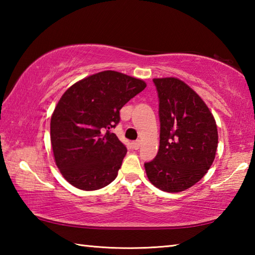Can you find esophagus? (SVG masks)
<instances>
[{"label": "esophagus", "mask_w": 255, "mask_h": 255, "mask_svg": "<svg viewBox=\"0 0 255 255\" xmlns=\"http://www.w3.org/2000/svg\"><path fill=\"white\" fill-rule=\"evenodd\" d=\"M131 145H132V148L133 149H138V148L140 147L141 143H140V140H135V141H132Z\"/></svg>", "instance_id": "34e87169"}]
</instances>
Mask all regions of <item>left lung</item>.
<instances>
[{"label": "left lung", "mask_w": 255, "mask_h": 255, "mask_svg": "<svg viewBox=\"0 0 255 255\" xmlns=\"http://www.w3.org/2000/svg\"><path fill=\"white\" fill-rule=\"evenodd\" d=\"M158 94L159 148L145 163L148 180L162 191L180 192L210 169L218 145L215 118L202 99L176 77L154 79Z\"/></svg>", "instance_id": "left-lung-1"}]
</instances>
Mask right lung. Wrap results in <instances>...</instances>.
I'll return each instance as SVG.
<instances>
[{
	"instance_id": "1",
	"label": "right lung",
	"mask_w": 255,
	"mask_h": 255,
	"mask_svg": "<svg viewBox=\"0 0 255 255\" xmlns=\"http://www.w3.org/2000/svg\"><path fill=\"white\" fill-rule=\"evenodd\" d=\"M145 88L139 79L103 71L66 90L51 116L50 140L67 182L92 191L117 178L127 148L111 129L120 122V109Z\"/></svg>"
}]
</instances>
